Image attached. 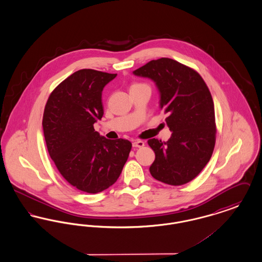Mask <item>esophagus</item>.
<instances>
[{"mask_svg":"<svg viewBox=\"0 0 262 262\" xmlns=\"http://www.w3.org/2000/svg\"><path fill=\"white\" fill-rule=\"evenodd\" d=\"M133 146L134 147H143L144 146V141H142L140 139H137L133 142Z\"/></svg>","mask_w":262,"mask_h":262,"instance_id":"obj_1","label":"esophagus"}]
</instances>
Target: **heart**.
Listing matches in <instances>:
<instances>
[{"mask_svg":"<svg viewBox=\"0 0 262 262\" xmlns=\"http://www.w3.org/2000/svg\"><path fill=\"white\" fill-rule=\"evenodd\" d=\"M140 85H143V84H141V83H134L130 88H137V86H140Z\"/></svg>","mask_w":262,"mask_h":262,"instance_id":"obj_1","label":"heart"}]
</instances>
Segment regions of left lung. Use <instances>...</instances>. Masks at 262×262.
I'll use <instances>...</instances> for the list:
<instances>
[{"label":"left lung","instance_id":"8db88e82","mask_svg":"<svg viewBox=\"0 0 262 262\" xmlns=\"http://www.w3.org/2000/svg\"><path fill=\"white\" fill-rule=\"evenodd\" d=\"M152 79L160 92V108L168 114L172 132L168 141L151 138L155 153L151 176L164 184L182 186L209 162L215 146L216 124L211 93L200 74L169 58L152 60L134 72Z\"/></svg>","mask_w":262,"mask_h":262}]
</instances>
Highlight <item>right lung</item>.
Listing matches in <instances>:
<instances>
[{
	"instance_id": "1",
	"label": "right lung",
	"mask_w": 262,
	"mask_h": 262,
	"mask_svg": "<svg viewBox=\"0 0 262 262\" xmlns=\"http://www.w3.org/2000/svg\"><path fill=\"white\" fill-rule=\"evenodd\" d=\"M116 76L79 70L52 91L44 109L42 125L52 160L69 184L88 193L114 185L132 149L127 139H107L93 126L104 114L103 88Z\"/></svg>"
}]
</instances>
